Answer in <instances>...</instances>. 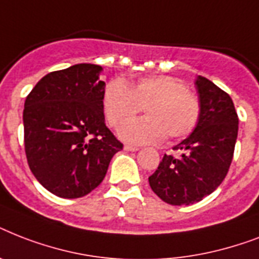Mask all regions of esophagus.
I'll use <instances>...</instances> for the list:
<instances>
[{"label":"esophagus","instance_id":"obj_1","mask_svg":"<svg viewBox=\"0 0 259 259\" xmlns=\"http://www.w3.org/2000/svg\"><path fill=\"white\" fill-rule=\"evenodd\" d=\"M123 149H125L126 152H137V150H138V148H137V146L125 145V146H123Z\"/></svg>","mask_w":259,"mask_h":259}]
</instances>
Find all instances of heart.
<instances>
[{"mask_svg": "<svg viewBox=\"0 0 259 259\" xmlns=\"http://www.w3.org/2000/svg\"><path fill=\"white\" fill-rule=\"evenodd\" d=\"M109 125L119 129L146 109V118L126 124L119 132L122 140L132 144H154L168 137L179 140L191 134L200 121L201 105L196 94L184 82L168 75H148L136 83L114 79L102 98Z\"/></svg>", "mask_w": 259, "mask_h": 259, "instance_id": "b5f03b06", "label": "heart"}]
</instances>
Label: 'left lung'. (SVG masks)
Returning a JSON list of instances; mask_svg holds the SVG:
<instances>
[{"label": "left lung", "mask_w": 259, "mask_h": 259, "mask_svg": "<svg viewBox=\"0 0 259 259\" xmlns=\"http://www.w3.org/2000/svg\"><path fill=\"white\" fill-rule=\"evenodd\" d=\"M201 105L200 121L192 133L173 150L181 156L164 154L156 172L149 176L150 188L172 205L200 201L225 180L238 137V115L233 99L204 76L195 80Z\"/></svg>", "instance_id": "1"}]
</instances>
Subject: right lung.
<instances>
[{
	"label": "right lung",
	"mask_w": 259,
	"mask_h": 259,
	"mask_svg": "<svg viewBox=\"0 0 259 259\" xmlns=\"http://www.w3.org/2000/svg\"><path fill=\"white\" fill-rule=\"evenodd\" d=\"M101 66L75 64L46 75L24 105V145L37 181L59 197L76 199L105 179L122 144L105 123Z\"/></svg>",
	"instance_id": "obj_1"
}]
</instances>
